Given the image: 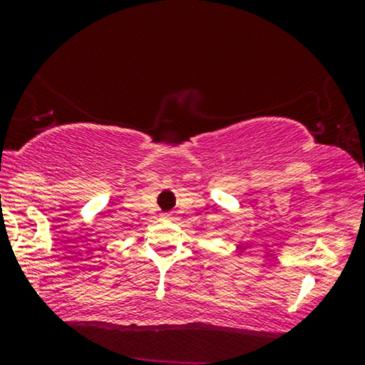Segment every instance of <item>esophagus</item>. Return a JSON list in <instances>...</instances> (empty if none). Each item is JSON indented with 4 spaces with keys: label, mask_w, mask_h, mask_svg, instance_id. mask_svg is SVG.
<instances>
[{
    "label": "esophagus",
    "mask_w": 365,
    "mask_h": 365,
    "mask_svg": "<svg viewBox=\"0 0 365 365\" xmlns=\"http://www.w3.org/2000/svg\"><path fill=\"white\" fill-rule=\"evenodd\" d=\"M163 217H166V220H173V212H165Z\"/></svg>",
    "instance_id": "obj_1"
}]
</instances>
